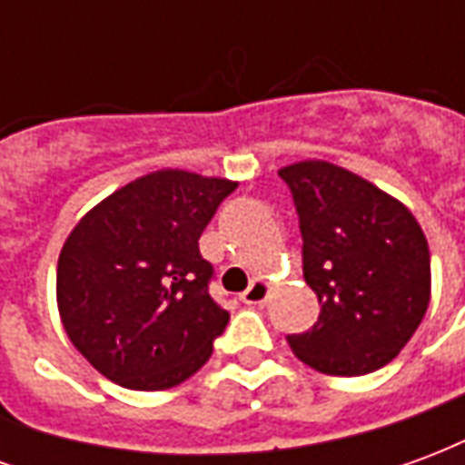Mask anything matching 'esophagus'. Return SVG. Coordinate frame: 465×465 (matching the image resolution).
Listing matches in <instances>:
<instances>
[{
  "label": "esophagus",
  "instance_id": "1",
  "mask_svg": "<svg viewBox=\"0 0 465 465\" xmlns=\"http://www.w3.org/2000/svg\"><path fill=\"white\" fill-rule=\"evenodd\" d=\"M266 296H269V283L263 279H253L252 286L242 293V302L249 303V306H262L266 302Z\"/></svg>",
  "mask_w": 465,
  "mask_h": 465
}]
</instances>
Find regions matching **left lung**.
<instances>
[{"label": "left lung", "instance_id": "1", "mask_svg": "<svg viewBox=\"0 0 465 465\" xmlns=\"http://www.w3.org/2000/svg\"><path fill=\"white\" fill-rule=\"evenodd\" d=\"M302 229L303 279L322 313L289 333L299 359L329 376H363L396 359L430 299V253L413 213L326 162L279 172Z\"/></svg>", "mask_w": 465, "mask_h": 465}]
</instances>
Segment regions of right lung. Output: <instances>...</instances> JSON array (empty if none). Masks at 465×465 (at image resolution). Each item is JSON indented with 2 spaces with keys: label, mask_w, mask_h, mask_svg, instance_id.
I'll use <instances>...</instances> for the list:
<instances>
[{
  "label": "right lung",
  "mask_w": 465,
  "mask_h": 465,
  "mask_svg": "<svg viewBox=\"0 0 465 465\" xmlns=\"http://www.w3.org/2000/svg\"><path fill=\"white\" fill-rule=\"evenodd\" d=\"M236 183L166 169L96 203L56 266L66 336L102 376L132 391L179 386L209 361L229 312L199 252Z\"/></svg>",
  "instance_id": "add662e5"
}]
</instances>
